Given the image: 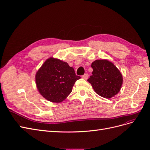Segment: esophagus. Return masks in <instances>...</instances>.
<instances>
[{"label": "esophagus", "mask_w": 150, "mask_h": 150, "mask_svg": "<svg viewBox=\"0 0 150 150\" xmlns=\"http://www.w3.org/2000/svg\"><path fill=\"white\" fill-rule=\"evenodd\" d=\"M88 74H84L82 77V79H83L84 80H87V79H88Z\"/></svg>", "instance_id": "obj_1"}]
</instances>
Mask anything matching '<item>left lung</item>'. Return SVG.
<instances>
[{
  "label": "left lung",
  "instance_id": "8db88e82",
  "mask_svg": "<svg viewBox=\"0 0 150 150\" xmlns=\"http://www.w3.org/2000/svg\"><path fill=\"white\" fill-rule=\"evenodd\" d=\"M92 75L87 81L98 95L110 99L121 91L123 78L114 63L105 59H97L91 65Z\"/></svg>",
  "mask_w": 150,
  "mask_h": 150
}]
</instances>
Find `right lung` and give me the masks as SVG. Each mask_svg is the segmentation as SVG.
<instances>
[{"label": "right lung", "mask_w": 150, "mask_h": 150, "mask_svg": "<svg viewBox=\"0 0 150 150\" xmlns=\"http://www.w3.org/2000/svg\"><path fill=\"white\" fill-rule=\"evenodd\" d=\"M80 79L68 63L53 57L47 59L35 75L38 92L53 103L65 100L71 92L75 82Z\"/></svg>", "instance_id": "obj_1"}]
</instances>
